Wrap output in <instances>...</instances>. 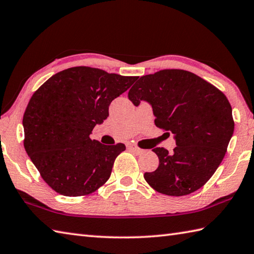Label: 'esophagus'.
Returning <instances> with one entry per match:
<instances>
[{
    "label": "esophagus",
    "instance_id": "1",
    "mask_svg": "<svg viewBox=\"0 0 254 254\" xmlns=\"http://www.w3.org/2000/svg\"><path fill=\"white\" fill-rule=\"evenodd\" d=\"M127 148L128 149H131L132 152H134L135 154H137V155H139V154H142L144 150L143 149H141V148H138V147H136V146H133V145H127Z\"/></svg>",
    "mask_w": 254,
    "mask_h": 254
}]
</instances>
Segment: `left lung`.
<instances>
[{
  "label": "left lung",
  "instance_id": "left-lung-1",
  "mask_svg": "<svg viewBox=\"0 0 254 254\" xmlns=\"http://www.w3.org/2000/svg\"><path fill=\"white\" fill-rule=\"evenodd\" d=\"M128 99L138 106L147 101L155 124L174 134L177 146L153 152L158 168L145 172L154 190L171 196L198 190L222 163L235 122L231 106L222 91L197 75L183 69H163L145 75L128 90Z\"/></svg>",
  "mask_w": 254,
  "mask_h": 254
}]
</instances>
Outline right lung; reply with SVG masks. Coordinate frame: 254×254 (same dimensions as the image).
<instances>
[{"instance_id": "right-lung-1", "label": "right lung", "mask_w": 254, "mask_h": 254, "mask_svg": "<svg viewBox=\"0 0 254 254\" xmlns=\"http://www.w3.org/2000/svg\"><path fill=\"white\" fill-rule=\"evenodd\" d=\"M136 79L76 66L55 74L35 91L23 118L24 146L56 192L87 195L109 179L126 145H104L89 135L109 116L111 101Z\"/></svg>"}]
</instances>
